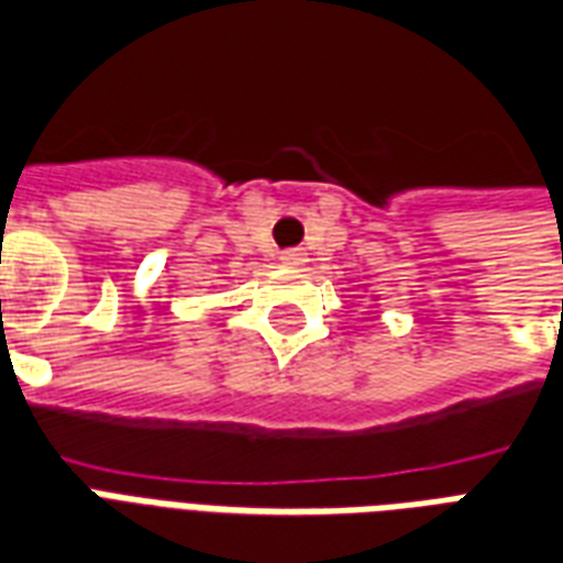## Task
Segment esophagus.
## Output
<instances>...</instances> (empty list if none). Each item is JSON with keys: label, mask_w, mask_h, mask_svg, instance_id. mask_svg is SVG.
I'll list each match as a JSON object with an SVG mask.
<instances>
[{"label": "esophagus", "mask_w": 563, "mask_h": 563, "mask_svg": "<svg viewBox=\"0 0 563 563\" xmlns=\"http://www.w3.org/2000/svg\"><path fill=\"white\" fill-rule=\"evenodd\" d=\"M278 261L287 266H299L306 264V252H302V249H285V252L278 255Z\"/></svg>", "instance_id": "obj_1"}]
</instances>
